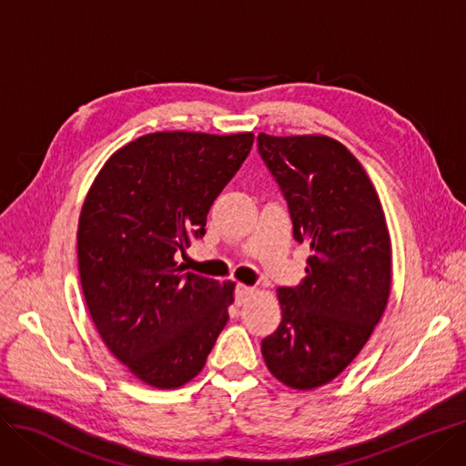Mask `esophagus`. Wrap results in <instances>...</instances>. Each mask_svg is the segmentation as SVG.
<instances>
[{"instance_id": "1", "label": "esophagus", "mask_w": 466, "mask_h": 466, "mask_svg": "<svg viewBox=\"0 0 466 466\" xmlns=\"http://www.w3.org/2000/svg\"><path fill=\"white\" fill-rule=\"evenodd\" d=\"M255 296V289L244 284H238L236 286V305H244L248 303L251 298Z\"/></svg>"}]
</instances>
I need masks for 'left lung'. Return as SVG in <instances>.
<instances>
[{"instance_id":"8db88e82","label":"left lung","mask_w":466,"mask_h":466,"mask_svg":"<svg viewBox=\"0 0 466 466\" xmlns=\"http://www.w3.org/2000/svg\"><path fill=\"white\" fill-rule=\"evenodd\" d=\"M307 244L305 279L279 288L282 320L261 341L270 374L294 390L332 382L365 348L391 288V239L380 198L355 155L324 134L257 136Z\"/></svg>"}]
</instances>
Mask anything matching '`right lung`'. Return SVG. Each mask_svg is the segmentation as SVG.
Wrapping results in <instances>:
<instances>
[{
    "label": "right lung",
    "instance_id": "1",
    "mask_svg": "<svg viewBox=\"0 0 466 466\" xmlns=\"http://www.w3.org/2000/svg\"><path fill=\"white\" fill-rule=\"evenodd\" d=\"M253 132H153L116 149L78 218L86 305L109 351L137 380L175 390L196 378L228 322L234 282L182 272L213 201L242 167Z\"/></svg>",
    "mask_w": 466,
    "mask_h": 466
}]
</instances>
